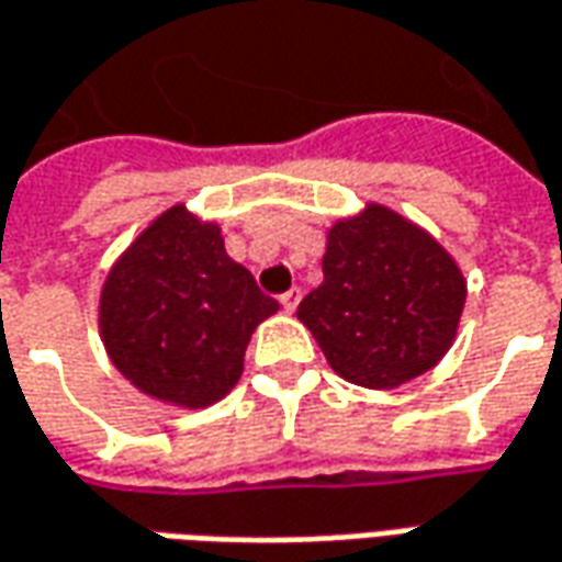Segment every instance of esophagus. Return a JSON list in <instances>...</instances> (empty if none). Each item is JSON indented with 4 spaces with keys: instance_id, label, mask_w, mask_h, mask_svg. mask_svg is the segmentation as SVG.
<instances>
[{
    "instance_id": "34e87169",
    "label": "esophagus",
    "mask_w": 562,
    "mask_h": 562,
    "mask_svg": "<svg viewBox=\"0 0 562 562\" xmlns=\"http://www.w3.org/2000/svg\"><path fill=\"white\" fill-rule=\"evenodd\" d=\"M297 301H301V289H289L285 294H280V304L285 313H292V310L297 307Z\"/></svg>"
}]
</instances>
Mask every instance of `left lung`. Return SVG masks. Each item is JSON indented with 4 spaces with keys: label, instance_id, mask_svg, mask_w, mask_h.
<instances>
[{
    "label": "left lung",
    "instance_id": "obj_1",
    "mask_svg": "<svg viewBox=\"0 0 562 562\" xmlns=\"http://www.w3.org/2000/svg\"><path fill=\"white\" fill-rule=\"evenodd\" d=\"M319 289L301 301L337 374L395 390L445 359L465 307V277L441 243L390 206L368 203L328 231Z\"/></svg>",
    "mask_w": 562,
    "mask_h": 562
}]
</instances>
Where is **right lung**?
<instances>
[{
	"mask_svg": "<svg viewBox=\"0 0 562 562\" xmlns=\"http://www.w3.org/2000/svg\"><path fill=\"white\" fill-rule=\"evenodd\" d=\"M277 310L225 252L222 227L176 203L109 270L100 337L136 390L198 411L237 386L249 337Z\"/></svg>",
	"mask_w": 562,
	"mask_h": 562,
	"instance_id": "1",
	"label": "right lung"
}]
</instances>
